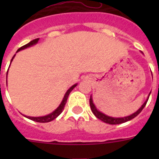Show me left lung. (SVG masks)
I'll use <instances>...</instances> for the list:
<instances>
[{
    "instance_id": "8db88e82",
    "label": "left lung",
    "mask_w": 159,
    "mask_h": 159,
    "mask_svg": "<svg viewBox=\"0 0 159 159\" xmlns=\"http://www.w3.org/2000/svg\"><path fill=\"white\" fill-rule=\"evenodd\" d=\"M150 95H151V92H150V94H149V96H150ZM149 96H148V98H147V100L145 101V102H144V103L142 105L141 107H140L139 109L137 111L134 112V113H133L132 115H130V116H126V117H123V118L111 117V116H106L105 114L102 113L101 111H99L97 110V108L95 107V104L93 103V100H92V96H91V98H90V101H89L90 107H91V109H92V112H93L94 115L96 116V118H98L99 119L102 120V122H104V123H109V124H120V123H126V122H127V121H130V120H131L132 119H134V117H136V116H137L138 115H139V114L142 111H143V109L144 108V107L146 106L147 101H148Z\"/></svg>"
}]
</instances>
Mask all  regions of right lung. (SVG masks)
<instances>
[{"label":"right lung","instance_id":"obj_1","mask_svg":"<svg viewBox=\"0 0 159 159\" xmlns=\"http://www.w3.org/2000/svg\"><path fill=\"white\" fill-rule=\"evenodd\" d=\"M38 40H39V38L32 40V41H30L29 43H28L27 44H25V45H24V46H22V47L20 48L17 50V52L20 51V50H23V49H25V48H27L31 47V46H32V45H34V44H36V43H37ZM14 57H15V55H14L13 57H12V60H11V62H12V60H13ZM76 85H77V84H74V85H72V86H71L69 89L67 90V92H66L65 95H64V99H63L62 102H61V103L60 104V106H59L58 107H57V109L54 111L52 112L51 114L47 115V116H41V117H31V116H25L26 118H28V119H31V120H33V121H35V122H37V123H48V122H50V121H52L53 119H55L57 117H58L60 114H61V112L63 111V110H64V106H65L66 102H67V97H68V95H69L70 92H71V91L73 90V88H75V87H76Z\"/></svg>","mask_w":159,"mask_h":159}]
</instances>
